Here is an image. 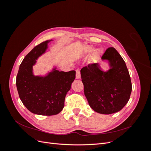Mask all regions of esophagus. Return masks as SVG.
Returning <instances> with one entry per match:
<instances>
[{
  "label": "esophagus",
  "instance_id": "1",
  "mask_svg": "<svg viewBox=\"0 0 151 151\" xmlns=\"http://www.w3.org/2000/svg\"><path fill=\"white\" fill-rule=\"evenodd\" d=\"M81 78V72L79 70H76V79H79Z\"/></svg>",
  "mask_w": 151,
  "mask_h": 151
}]
</instances>
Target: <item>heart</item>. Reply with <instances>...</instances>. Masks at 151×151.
<instances>
[{
	"instance_id": "b5f03b06",
	"label": "heart",
	"mask_w": 151,
	"mask_h": 151,
	"mask_svg": "<svg viewBox=\"0 0 151 151\" xmlns=\"http://www.w3.org/2000/svg\"><path fill=\"white\" fill-rule=\"evenodd\" d=\"M93 51V48L92 47H88V48H87V52H88V53H91ZM100 54V51L99 50H97V51H96L94 52V57H97Z\"/></svg>"
}]
</instances>
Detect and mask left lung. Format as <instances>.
<instances>
[{"instance_id":"1","label":"left lung","mask_w":151,"mask_h":151,"mask_svg":"<svg viewBox=\"0 0 151 151\" xmlns=\"http://www.w3.org/2000/svg\"><path fill=\"white\" fill-rule=\"evenodd\" d=\"M111 68L100 70L98 63H90L81 70L84 94L91 108L101 114L120 111L130 99L132 89L130 76L125 61L116 50L109 47L101 57Z\"/></svg>"}]
</instances>
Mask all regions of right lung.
I'll return each mask as SVG.
<instances>
[{
	"mask_svg": "<svg viewBox=\"0 0 151 151\" xmlns=\"http://www.w3.org/2000/svg\"><path fill=\"white\" fill-rule=\"evenodd\" d=\"M47 40L36 46L27 55L19 66L16 86L22 103L31 113L51 116L60 113L64 107L65 96L76 79V71L60 72L54 69L46 77L35 76L33 65L45 53Z\"/></svg>",
	"mask_w": 151,
	"mask_h": 151,
	"instance_id": "1",
	"label": "right lung"
}]
</instances>
